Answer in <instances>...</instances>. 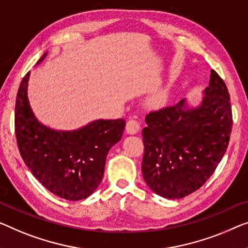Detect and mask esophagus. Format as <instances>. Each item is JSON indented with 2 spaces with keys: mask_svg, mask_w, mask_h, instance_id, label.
<instances>
[{
  "mask_svg": "<svg viewBox=\"0 0 248 248\" xmlns=\"http://www.w3.org/2000/svg\"><path fill=\"white\" fill-rule=\"evenodd\" d=\"M140 130V124L137 120H128L127 124H125V131L129 135H136L137 132Z\"/></svg>",
  "mask_w": 248,
  "mask_h": 248,
  "instance_id": "1",
  "label": "esophagus"
}]
</instances>
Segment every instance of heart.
Listing matches in <instances>:
<instances>
[{
  "label": "heart",
  "instance_id": "heart-1",
  "mask_svg": "<svg viewBox=\"0 0 248 248\" xmlns=\"http://www.w3.org/2000/svg\"><path fill=\"white\" fill-rule=\"evenodd\" d=\"M166 99H167V93H166L165 91H161L158 93L157 95H155V97L153 98V100H151V102L154 103V105H162V103H165Z\"/></svg>",
  "mask_w": 248,
  "mask_h": 248
}]
</instances>
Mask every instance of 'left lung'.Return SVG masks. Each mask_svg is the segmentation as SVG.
<instances>
[{
	"label": "left lung",
	"mask_w": 248,
	"mask_h": 248,
	"mask_svg": "<svg viewBox=\"0 0 248 248\" xmlns=\"http://www.w3.org/2000/svg\"><path fill=\"white\" fill-rule=\"evenodd\" d=\"M204 94L196 108L183 99L146 116L142 176L161 197L179 199L199 189L226 153L232 125L230 93L214 70Z\"/></svg>",
	"instance_id": "obj_1"
}]
</instances>
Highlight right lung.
<instances>
[{
	"mask_svg": "<svg viewBox=\"0 0 248 248\" xmlns=\"http://www.w3.org/2000/svg\"><path fill=\"white\" fill-rule=\"evenodd\" d=\"M46 53L38 61L39 64ZM28 72L16 101V136L22 159L47 190L66 199L81 201L100 185L110 148L120 141L125 121L94 120L72 131H59L36 119L28 99Z\"/></svg>",
	"mask_w": 248,
	"mask_h": 248,
	"instance_id": "right-lung-1",
	"label": "right lung"
}]
</instances>
